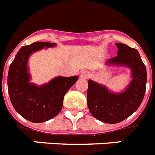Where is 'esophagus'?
<instances>
[{
	"label": "esophagus",
	"instance_id": "obj_1",
	"mask_svg": "<svg viewBox=\"0 0 155 155\" xmlns=\"http://www.w3.org/2000/svg\"><path fill=\"white\" fill-rule=\"evenodd\" d=\"M90 76V72L87 71H81V78L87 79Z\"/></svg>",
	"mask_w": 155,
	"mask_h": 155
}]
</instances>
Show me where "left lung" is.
Segmentation results:
<instances>
[{"instance_id": "1", "label": "left lung", "mask_w": 155, "mask_h": 155, "mask_svg": "<svg viewBox=\"0 0 155 155\" xmlns=\"http://www.w3.org/2000/svg\"><path fill=\"white\" fill-rule=\"evenodd\" d=\"M117 56L107 61V64L126 66L131 70L128 87L124 92L113 93L105 86L87 81V106L92 115L101 121L116 124L135 112L144 97L147 71L138 51L124 44L116 43Z\"/></svg>"}]
</instances>
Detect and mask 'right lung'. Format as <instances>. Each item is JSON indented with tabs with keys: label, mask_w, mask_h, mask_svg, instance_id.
Segmentation results:
<instances>
[{
	"label": "right lung",
	"mask_w": 155,
	"mask_h": 155,
	"mask_svg": "<svg viewBox=\"0 0 155 155\" xmlns=\"http://www.w3.org/2000/svg\"><path fill=\"white\" fill-rule=\"evenodd\" d=\"M55 45L49 42H35L22 47L10 65L8 88L11 104L20 115L34 123L47 121L58 115L63 107L65 94L78 79V76H60L39 87L30 83L28 68L30 55Z\"/></svg>",
	"instance_id": "right-lung-1"
}]
</instances>
